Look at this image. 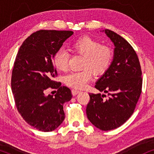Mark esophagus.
I'll return each instance as SVG.
<instances>
[{
  "label": "esophagus",
  "instance_id": "obj_1",
  "mask_svg": "<svg viewBox=\"0 0 154 154\" xmlns=\"http://www.w3.org/2000/svg\"><path fill=\"white\" fill-rule=\"evenodd\" d=\"M71 92H72V94L73 96H75V95H76L77 94H79V92H80V91L79 90H71Z\"/></svg>",
  "mask_w": 154,
  "mask_h": 154
}]
</instances>
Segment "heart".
Returning a JSON list of instances; mask_svg holds the SVG:
<instances>
[{
	"instance_id": "1",
	"label": "heart",
	"mask_w": 154,
	"mask_h": 154,
	"mask_svg": "<svg viewBox=\"0 0 154 154\" xmlns=\"http://www.w3.org/2000/svg\"><path fill=\"white\" fill-rule=\"evenodd\" d=\"M71 50L84 57L81 71L71 72L64 77V83L69 87L83 89L92 79V71L96 75H102L108 70L113 61L112 48L102 45L100 41L89 36H83L71 45ZM69 54L64 49L59 50L54 56V64L60 71L68 68Z\"/></svg>"
}]
</instances>
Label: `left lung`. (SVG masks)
<instances>
[{"label":"left lung","mask_w":154,"mask_h":154,"mask_svg":"<svg viewBox=\"0 0 154 154\" xmlns=\"http://www.w3.org/2000/svg\"><path fill=\"white\" fill-rule=\"evenodd\" d=\"M115 45L110 67L97 81L94 88L108 93H89L86 107L88 119L99 129L107 131L125 123L133 113L142 93V69L136 52L131 45L116 33L105 29Z\"/></svg>","instance_id":"1"}]
</instances>
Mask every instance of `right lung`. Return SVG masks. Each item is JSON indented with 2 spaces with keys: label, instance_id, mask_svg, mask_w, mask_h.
I'll list each match as a JSON object with an SVG mask.
<instances>
[{
  "label": "right lung",
  "instance_id": "1",
  "mask_svg": "<svg viewBox=\"0 0 154 154\" xmlns=\"http://www.w3.org/2000/svg\"><path fill=\"white\" fill-rule=\"evenodd\" d=\"M71 31L40 30L29 35L20 46L12 72L14 102L25 121L43 132H51L64 120L63 105L72 98L71 90L54 81L57 76L52 59ZM57 89L54 96H46Z\"/></svg>",
  "mask_w": 154,
  "mask_h": 154
}]
</instances>
